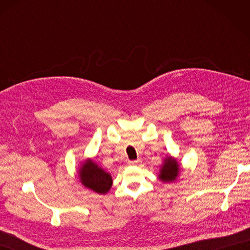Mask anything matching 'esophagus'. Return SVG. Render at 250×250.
<instances>
[{"mask_svg":"<svg viewBox=\"0 0 250 250\" xmlns=\"http://www.w3.org/2000/svg\"><path fill=\"white\" fill-rule=\"evenodd\" d=\"M141 159H137V160H133V161H129V164H131V166H139V164L141 163Z\"/></svg>","mask_w":250,"mask_h":250,"instance_id":"1","label":"esophagus"}]
</instances>
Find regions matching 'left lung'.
Segmentation results:
<instances>
[{"label":"left lung","instance_id":"1","mask_svg":"<svg viewBox=\"0 0 250 250\" xmlns=\"http://www.w3.org/2000/svg\"><path fill=\"white\" fill-rule=\"evenodd\" d=\"M179 169L180 167L176 159L168 156L164 159L160 172H159V178H160L163 183H172L177 178Z\"/></svg>","mask_w":250,"mask_h":250}]
</instances>
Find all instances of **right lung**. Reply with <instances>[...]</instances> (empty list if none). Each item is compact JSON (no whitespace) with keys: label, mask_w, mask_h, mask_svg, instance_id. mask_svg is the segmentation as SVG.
Returning a JSON list of instances; mask_svg holds the SVG:
<instances>
[{"label":"right lung","mask_w":250,"mask_h":250,"mask_svg":"<svg viewBox=\"0 0 250 250\" xmlns=\"http://www.w3.org/2000/svg\"><path fill=\"white\" fill-rule=\"evenodd\" d=\"M78 175L79 180L84 187L91 189L99 194L107 193L113 185L110 174L105 172L102 167L90 159L82 164Z\"/></svg>","instance_id":"1"}]
</instances>
